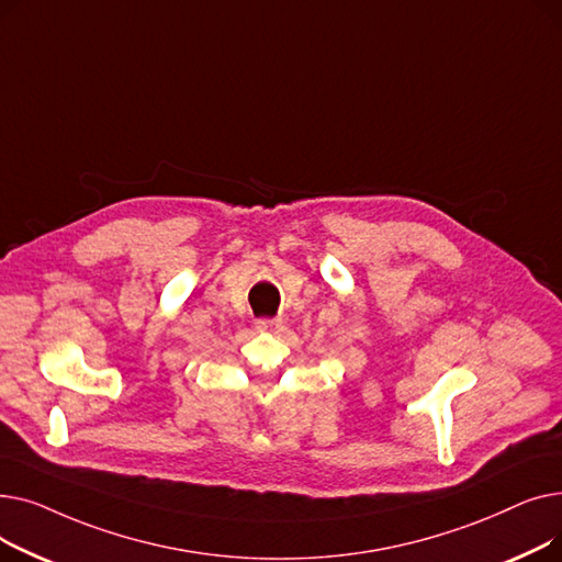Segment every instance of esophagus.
<instances>
[{
	"label": "esophagus",
	"instance_id": "esophagus-1",
	"mask_svg": "<svg viewBox=\"0 0 562 562\" xmlns=\"http://www.w3.org/2000/svg\"><path fill=\"white\" fill-rule=\"evenodd\" d=\"M282 328L280 318H259L257 321V330L259 333H278Z\"/></svg>",
	"mask_w": 562,
	"mask_h": 562
}]
</instances>
